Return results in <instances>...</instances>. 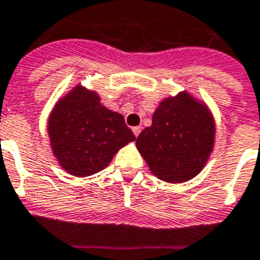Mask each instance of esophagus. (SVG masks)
<instances>
[{"instance_id":"esophagus-1","label":"esophagus","mask_w":260,"mask_h":260,"mask_svg":"<svg viewBox=\"0 0 260 260\" xmlns=\"http://www.w3.org/2000/svg\"><path fill=\"white\" fill-rule=\"evenodd\" d=\"M132 132H134L135 136H139V134L142 132V126H134V128H132Z\"/></svg>"}]
</instances>
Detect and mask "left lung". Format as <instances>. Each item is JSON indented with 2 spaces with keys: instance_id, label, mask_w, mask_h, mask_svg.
<instances>
[{
  "instance_id": "left-lung-1",
  "label": "left lung",
  "mask_w": 260,
  "mask_h": 260,
  "mask_svg": "<svg viewBox=\"0 0 260 260\" xmlns=\"http://www.w3.org/2000/svg\"><path fill=\"white\" fill-rule=\"evenodd\" d=\"M215 125L207 106L187 92L162 101L151 126L142 131L136 147L148 168L168 183L195 177L213 151Z\"/></svg>"
}]
</instances>
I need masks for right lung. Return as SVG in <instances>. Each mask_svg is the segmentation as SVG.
<instances>
[{"label":"right lung","instance_id":"right-lung-1","mask_svg":"<svg viewBox=\"0 0 260 260\" xmlns=\"http://www.w3.org/2000/svg\"><path fill=\"white\" fill-rule=\"evenodd\" d=\"M47 132L59 165L77 177L98 173L135 135L120 113L101 105L94 91L76 86L53 109Z\"/></svg>","mask_w":260,"mask_h":260}]
</instances>
